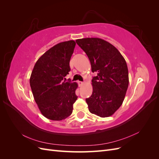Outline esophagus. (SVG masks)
I'll return each mask as SVG.
<instances>
[{
  "mask_svg": "<svg viewBox=\"0 0 159 159\" xmlns=\"http://www.w3.org/2000/svg\"><path fill=\"white\" fill-rule=\"evenodd\" d=\"M78 83V84H79L80 86H81V85L84 84V82H83V81H79Z\"/></svg>",
  "mask_w": 159,
  "mask_h": 159,
  "instance_id": "1",
  "label": "esophagus"
}]
</instances>
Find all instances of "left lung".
<instances>
[{
  "mask_svg": "<svg viewBox=\"0 0 159 159\" xmlns=\"http://www.w3.org/2000/svg\"><path fill=\"white\" fill-rule=\"evenodd\" d=\"M78 45L87 54L92 72L93 92L85 99L90 113L101 117L112 115L121 107L129 85L127 65L119 50L98 38L78 39Z\"/></svg>",
  "mask_w": 159,
  "mask_h": 159,
  "instance_id": "obj_1",
  "label": "left lung"
}]
</instances>
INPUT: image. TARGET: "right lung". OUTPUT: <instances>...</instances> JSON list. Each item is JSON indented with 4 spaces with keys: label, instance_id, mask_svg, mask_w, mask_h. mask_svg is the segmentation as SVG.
I'll list each match as a JSON object with an SVG mask.
<instances>
[{
    "label": "right lung",
    "instance_id": "1",
    "mask_svg": "<svg viewBox=\"0 0 159 159\" xmlns=\"http://www.w3.org/2000/svg\"><path fill=\"white\" fill-rule=\"evenodd\" d=\"M75 46V41L69 40L52 47L36 62L30 75V85L38 107L45 117L53 121L69 117L78 99V84L64 80L70 71Z\"/></svg>",
    "mask_w": 159,
    "mask_h": 159
}]
</instances>
